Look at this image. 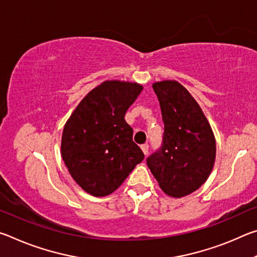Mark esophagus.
Instances as JSON below:
<instances>
[{"label": "esophagus", "mask_w": 257, "mask_h": 257, "mask_svg": "<svg viewBox=\"0 0 257 257\" xmlns=\"http://www.w3.org/2000/svg\"><path fill=\"white\" fill-rule=\"evenodd\" d=\"M142 150H143V152H144V154L145 155H147V154H149V144H143L142 146Z\"/></svg>", "instance_id": "obj_1"}]
</instances>
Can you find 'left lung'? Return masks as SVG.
<instances>
[{
	"mask_svg": "<svg viewBox=\"0 0 257 257\" xmlns=\"http://www.w3.org/2000/svg\"><path fill=\"white\" fill-rule=\"evenodd\" d=\"M164 122L162 144L146 159L165 194L182 197L198 189L215 160V139L202 108L175 80L155 82Z\"/></svg>",
	"mask_w": 257,
	"mask_h": 257,
	"instance_id": "obj_1",
	"label": "left lung"
}]
</instances>
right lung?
I'll list each match as a JSON object with an SVG mask.
<instances>
[{
  "instance_id": "obj_1",
  "label": "right lung",
  "mask_w": 257,
  "mask_h": 257,
  "mask_svg": "<svg viewBox=\"0 0 257 257\" xmlns=\"http://www.w3.org/2000/svg\"><path fill=\"white\" fill-rule=\"evenodd\" d=\"M143 87L104 81L82 99L64 125L61 153L71 177L93 196H106L144 160L124 114Z\"/></svg>"
}]
</instances>
